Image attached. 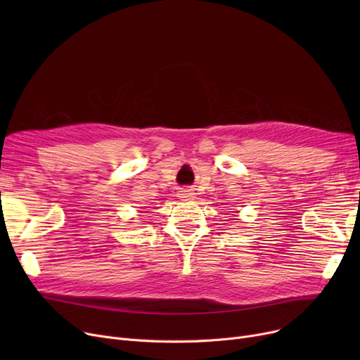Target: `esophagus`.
<instances>
[{
  "instance_id": "1",
  "label": "esophagus",
  "mask_w": 360,
  "mask_h": 360,
  "mask_svg": "<svg viewBox=\"0 0 360 360\" xmlns=\"http://www.w3.org/2000/svg\"><path fill=\"white\" fill-rule=\"evenodd\" d=\"M178 197L184 201H191L195 198V193L193 190H186V188H182V190L178 193Z\"/></svg>"
}]
</instances>
